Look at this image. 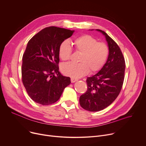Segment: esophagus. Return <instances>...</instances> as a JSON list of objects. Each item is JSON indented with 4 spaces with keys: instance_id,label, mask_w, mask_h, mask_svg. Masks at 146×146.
I'll return each instance as SVG.
<instances>
[{
    "instance_id": "34e87169",
    "label": "esophagus",
    "mask_w": 146,
    "mask_h": 146,
    "mask_svg": "<svg viewBox=\"0 0 146 146\" xmlns=\"http://www.w3.org/2000/svg\"><path fill=\"white\" fill-rule=\"evenodd\" d=\"M76 81H78V79H76V78H71V81L72 83H74L75 82H76Z\"/></svg>"
}]
</instances>
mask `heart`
<instances>
[{"label": "heart", "instance_id": "1", "mask_svg": "<svg viewBox=\"0 0 146 146\" xmlns=\"http://www.w3.org/2000/svg\"><path fill=\"white\" fill-rule=\"evenodd\" d=\"M74 48L77 53L81 54L79 64L68 63L62 65V73L74 78L87 75L89 71L95 73L102 69L109 54V48L104 42L97 40L90 35H82L74 40ZM72 47L70 42L65 40L59 47V56L62 61L70 59Z\"/></svg>", "mask_w": 146, "mask_h": 146}]
</instances>
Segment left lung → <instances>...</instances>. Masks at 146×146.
Wrapping results in <instances>:
<instances>
[{"label":"left lung","instance_id":"obj_1","mask_svg":"<svg viewBox=\"0 0 146 146\" xmlns=\"http://www.w3.org/2000/svg\"><path fill=\"white\" fill-rule=\"evenodd\" d=\"M96 31L104 35L109 54L102 69L88 77L87 90L80 97V106L92 112L104 110L117 98L123 86L125 68L123 55L116 42L104 31Z\"/></svg>","mask_w":146,"mask_h":146}]
</instances>
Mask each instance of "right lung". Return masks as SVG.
I'll return each mask as SVG.
<instances>
[{"label":"right lung","instance_id":"1","mask_svg":"<svg viewBox=\"0 0 146 146\" xmlns=\"http://www.w3.org/2000/svg\"><path fill=\"white\" fill-rule=\"evenodd\" d=\"M74 31L55 27L41 30L28 42L22 57V78L31 98L41 105L54 104L71 83L59 71V47Z\"/></svg>","mask_w":146,"mask_h":146}]
</instances>
